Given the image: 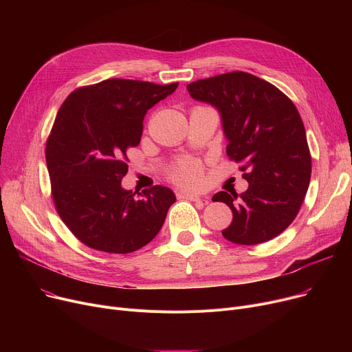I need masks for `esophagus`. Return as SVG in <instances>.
Segmentation results:
<instances>
[{
	"label": "esophagus",
	"mask_w": 352,
	"mask_h": 352,
	"mask_svg": "<svg viewBox=\"0 0 352 352\" xmlns=\"http://www.w3.org/2000/svg\"><path fill=\"white\" fill-rule=\"evenodd\" d=\"M179 197H182V198H187V199H190V201H199V202H202V204H207V202H208V199H207V198H202V197H199V195H197V194H192V192L181 194Z\"/></svg>",
	"instance_id": "1"
}]
</instances>
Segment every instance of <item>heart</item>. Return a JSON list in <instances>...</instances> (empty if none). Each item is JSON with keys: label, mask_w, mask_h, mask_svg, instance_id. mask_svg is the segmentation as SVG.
I'll list each match as a JSON object with an SVG mask.
<instances>
[{"label": "heart", "mask_w": 352, "mask_h": 352, "mask_svg": "<svg viewBox=\"0 0 352 352\" xmlns=\"http://www.w3.org/2000/svg\"><path fill=\"white\" fill-rule=\"evenodd\" d=\"M170 177L181 187L197 188L202 182V166L198 161L182 160L171 170Z\"/></svg>", "instance_id": "1"}]
</instances>
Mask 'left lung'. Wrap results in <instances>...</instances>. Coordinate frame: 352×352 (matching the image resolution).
<instances>
[{"instance_id": "1", "label": "left lung", "mask_w": 352, "mask_h": 352, "mask_svg": "<svg viewBox=\"0 0 352 352\" xmlns=\"http://www.w3.org/2000/svg\"><path fill=\"white\" fill-rule=\"evenodd\" d=\"M187 89L218 109L227 155L241 162L248 181L241 195L212 197L232 211L224 238L239 245L270 241L297 217L309 186L311 154L297 107L275 85L244 71L198 80Z\"/></svg>"}]
</instances>
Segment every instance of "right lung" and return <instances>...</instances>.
<instances>
[{"label":"right lung","mask_w":352,"mask_h":352,"mask_svg":"<svg viewBox=\"0 0 352 352\" xmlns=\"http://www.w3.org/2000/svg\"><path fill=\"white\" fill-rule=\"evenodd\" d=\"M177 87L109 78L72 91L63 102L45 148L51 194L64 224L87 247L128 254L160 232L174 192L162 186L133 192L121 179L146 111Z\"/></svg>","instance_id":"right-lung-1"}]
</instances>
